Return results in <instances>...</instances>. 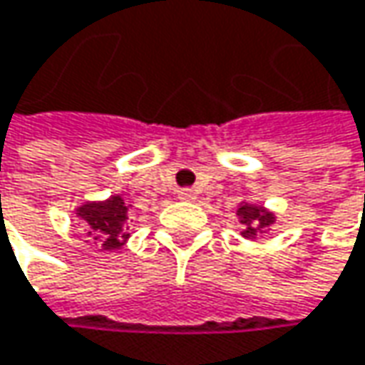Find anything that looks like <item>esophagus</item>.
I'll list each match as a JSON object with an SVG mask.
<instances>
[{
	"mask_svg": "<svg viewBox=\"0 0 365 365\" xmlns=\"http://www.w3.org/2000/svg\"><path fill=\"white\" fill-rule=\"evenodd\" d=\"M182 200H194V192L190 190V187H183V190H180V194H178Z\"/></svg>",
	"mask_w": 365,
	"mask_h": 365,
	"instance_id": "1",
	"label": "esophagus"
}]
</instances>
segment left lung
Returning <instances> with one entry per match:
<instances>
[{"mask_svg":"<svg viewBox=\"0 0 365 365\" xmlns=\"http://www.w3.org/2000/svg\"><path fill=\"white\" fill-rule=\"evenodd\" d=\"M237 212L242 215V223H246V231H244L246 237H254L256 231L262 233L274 221V217L270 212H267V210H262L260 206H247V204H244V206H240Z\"/></svg>","mask_w":365,"mask_h":365,"instance_id":"left-lung-1","label":"left lung"}]
</instances>
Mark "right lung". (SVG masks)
Masks as SVG:
<instances>
[{
  "label": "right lung",
  "instance_id": "1",
  "mask_svg": "<svg viewBox=\"0 0 365 365\" xmlns=\"http://www.w3.org/2000/svg\"><path fill=\"white\" fill-rule=\"evenodd\" d=\"M78 219L82 221L84 231L93 240H98L105 250H115L130 237V233H128V206L119 196H113L105 202L80 206Z\"/></svg>",
  "mask_w": 365,
  "mask_h": 365
}]
</instances>
